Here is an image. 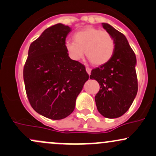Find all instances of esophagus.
I'll return each instance as SVG.
<instances>
[{"label": "esophagus", "mask_w": 156, "mask_h": 156, "mask_svg": "<svg viewBox=\"0 0 156 156\" xmlns=\"http://www.w3.org/2000/svg\"><path fill=\"white\" fill-rule=\"evenodd\" d=\"M86 71H87V73L89 75L90 74V72H91V69L89 67H86Z\"/></svg>", "instance_id": "obj_1"}]
</instances>
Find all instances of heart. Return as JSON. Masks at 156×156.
Returning a JSON list of instances; mask_svg holds the SVG:
<instances>
[{"mask_svg":"<svg viewBox=\"0 0 156 156\" xmlns=\"http://www.w3.org/2000/svg\"><path fill=\"white\" fill-rule=\"evenodd\" d=\"M74 41H66V50L72 60H79L85 55L95 66L108 63L114 55L115 44L109 32L99 28L88 27L76 32Z\"/></svg>","mask_w":156,"mask_h":156,"instance_id":"heart-1","label":"heart"}]
</instances>
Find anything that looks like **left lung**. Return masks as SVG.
Segmentation results:
<instances>
[{
  "label": "left lung",
  "instance_id": "8db88e82",
  "mask_svg": "<svg viewBox=\"0 0 156 156\" xmlns=\"http://www.w3.org/2000/svg\"><path fill=\"white\" fill-rule=\"evenodd\" d=\"M102 26L114 38L115 52L108 63L91 71L90 78L100 85L95 96L98 111L105 118H117L129 110L136 96V58L122 33L107 23Z\"/></svg>",
  "mask_w": 156,
  "mask_h": 156
}]
</instances>
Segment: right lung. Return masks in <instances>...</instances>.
Wrapping results in <instances>:
<instances>
[{
	"instance_id": "right-lung-1",
	"label": "right lung",
	"mask_w": 156,
	"mask_h": 156,
	"mask_svg": "<svg viewBox=\"0 0 156 156\" xmlns=\"http://www.w3.org/2000/svg\"><path fill=\"white\" fill-rule=\"evenodd\" d=\"M71 27H48L30 45L23 69L25 91L38 114L61 120L72 113L76 97L89 75L83 64L69 58L65 48Z\"/></svg>"
}]
</instances>
